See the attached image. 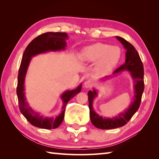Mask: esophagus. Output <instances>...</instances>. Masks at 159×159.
<instances>
[{
  "mask_svg": "<svg viewBox=\"0 0 159 159\" xmlns=\"http://www.w3.org/2000/svg\"><path fill=\"white\" fill-rule=\"evenodd\" d=\"M92 85H93V83H92V81H91V80H87V81L84 83V87H85L87 89L91 88V87H92Z\"/></svg>",
  "mask_w": 159,
  "mask_h": 159,
  "instance_id": "esophagus-1",
  "label": "esophagus"
}]
</instances>
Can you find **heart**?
Returning a JSON list of instances; mask_svg holds the SVG:
<instances>
[{"instance_id":"b5f03b06","label":"heart","mask_w":159,"mask_h":159,"mask_svg":"<svg viewBox=\"0 0 159 159\" xmlns=\"http://www.w3.org/2000/svg\"><path fill=\"white\" fill-rule=\"evenodd\" d=\"M119 47L103 43H96L84 48L79 54V59L85 63L96 62V70L99 74H107L112 70L120 60Z\"/></svg>"}]
</instances>
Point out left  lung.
Returning a JSON list of instances; mask_svg holds the SVG:
<instances>
[{
  "instance_id": "left-lung-1",
  "label": "left lung",
  "mask_w": 159,
  "mask_h": 159,
  "mask_svg": "<svg viewBox=\"0 0 159 159\" xmlns=\"http://www.w3.org/2000/svg\"><path fill=\"white\" fill-rule=\"evenodd\" d=\"M116 38L122 43L124 48L126 50V59L123 65L115 70L113 74H115L114 76H116V74L123 71H128L133 80L134 96L133 102L123 112L120 113L117 116L112 118H105L97 114L93 107V100L98 96L97 90L93 88V91H89L87 94H88L91 121L94 125V126L100 129H113V128L121 127L126 124L139 109L144 90L143 66L139 53L137 52L134 47L126 39L119 36H116ZM110 77L112 76H107L104 79H108Z\"/></svg>"
}]
</instances>
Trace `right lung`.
I'll use <instances>...</instances> for the list:
<instances>
[{
  "label": "right lung",
  "mask_w": 159,
  "mask_h": 159,
  "mask_svg": "<svg viewBox=\"0 0 159 159\" xmlns=\"http://www.w3.org/2000/svg\"><path fill=\"white\" fill-rule=\"evenodd\" d=\"M68 38L66 33H45L33 39L26 47L22 55L20 63L18 76L17 96L20 112L33 126L44 129L57 128L62 123L66 111V107L70 99L81 91L82 84L78 86L75 89L67 90L61 96L63 101V107L61 113L56 117H44L36 112L29 106L25 96V80L26 72L33 57L47 52H56L64 50L66 46V39Z\"/></svg>",
  "instance_id": "add662e5"
}]
</instances>
